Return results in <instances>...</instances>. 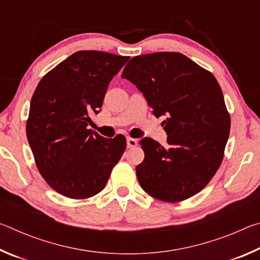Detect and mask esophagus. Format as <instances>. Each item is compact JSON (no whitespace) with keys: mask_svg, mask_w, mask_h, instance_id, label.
Wrapping results in <instances>:
<instances>
[{"mask_svg":"<svg viewBox=\"0 0 260 260\" xmlns=\"http://www.w3.org/2000/svg\"><path fill=\"white\" fill-rule=\"evenodd\" d=\"M138 140L136 139H132V138H127V147L128 148H134L138 146Z\"/></svg>","mask_w":260,"mask_h":260,"instance_id":"34e87169","label":"esophagus"}]
</instances>
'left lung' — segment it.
Instances as JSON below:
<instances>
[{"label":"left lung","instance_id":"1","mask_svg":"<svg viewBox=\"0 0 260 260\" xmlns=\"http://www.w3.org/2000/svg\"><path fill=\"white\" fill-rule=\"evenodd\" d=\"M122 79L143 93L161 125L167 146L146 138L136 166L141 187L157 200L175 203L200 192L217 172L230 136L231 118L217 79L180 52L133 57Z\"/></svg>","mask_w":260,"mask_h":260}]
</instances>
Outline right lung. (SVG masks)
I'll return each instance as SVG.
<instances>
[{
    "label": "right lung",
    "mask_w": 260,
    "mask_h": 260,
    "mask_svg": "<svg viewBox=\"0 0 260 260\" xmlns=\"http://www.w3.org/2000/svg\"><path fill=\"white\" fill-rule=\"evenodd\" d=\"M128 59L77 51L48 72L34 91L26 122L29 147L43 179L65 197L83 200L99 193L125 151L124 136L104 139L87 126Z\"/></svg>",
    "instance_id": "obj_1"
}]
</instances>
